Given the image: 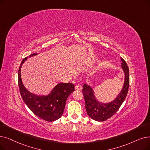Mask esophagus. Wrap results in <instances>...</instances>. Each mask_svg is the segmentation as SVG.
<instances>
[{"label": "esophagus", "mask_w": 150, "mask_h": 150, "mask_svg": "<svg viewBox=\"0 0 150 150\" xmlns=\"http://www.w3.org/2000/svg\"><path fill=\"white\" fill-rule=\"evenodd\" d=\"M75 89H77V90H81V89H82V86H81V84H76V85L75 86Z\"/></svg>", "instance_id": "1"}]
</instances>
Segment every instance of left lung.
<instances>
[{
  "instance_id": "left-lung-1",
  "label": "left lung",
  "mask_w": 150,
  "mask_h": 150,
  "mask_svg": "<svg viewBox=\"0 0 150 150\" xmlns=\"http://www.w3.org/2000/svg\"><path fill=\"white\" fill-rule=\"evenodd\" d=\"M121 68L125 73V83L121 92L112 102L102 103L96 98L93 88L87 84L83 86V93L85 100V108L88 115L97 121H104L113 116L118 111L127 96L129 86V67L122 58Z\"/></svg>"
}]
</instances>
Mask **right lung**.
Listing matches in <instances>:
<instances>
[{
	"label": "right lung",
	"instance_id": "add662e5",
	"mask_svg": "<svg viewBox=\"0 0 150 150\" xmlns=\"http://www.w3.org/2000/svg\"><path fill=\"white\" fill-rule=\"evenodd\" d=\"M38 54L29 55L30 57ZM27 57L23 59L18 70V86L22 99L29 108L39 118L48 122L61 118L69 96L75 91L74 84L68 83H58L47 96H38L30 93L24 86L21 76L22 64Z\"/></svg>",
	"mask_w": 150,
	"mask_h": 150
}]
</instances>
